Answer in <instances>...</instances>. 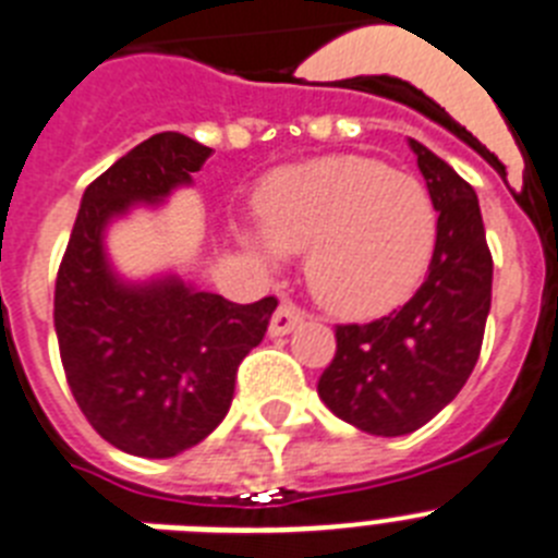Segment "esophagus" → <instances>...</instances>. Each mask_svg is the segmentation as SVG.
I'll return each instance as SVG.
<instances>
[{"label":"esophagus","mask_w":558,"mask_h":558,"mask_svg":"<svg viewBox=\"0 0 558 558\" xmlns=\"http://www.w3.org/2000/svg\"><path fill=\"white\" fill-rule=\"evenodd\" d=\"M302 322H304V310L295 307L293 302H282L279 307H276L274 318H270V335H274V338H282V335L293 332Z\"/></svg>","instance_id":"1"}]
</instances>
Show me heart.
Here are the masks:
<instances>
[{
	"mask_svg": "<svg viewBox=\"0 0 558 558\" xmlns=\"http://www.w3.org/2000/svg\"><path fill=\"white\" fill-rule=\"evenodd\" d=\"M270 254L307 251L304 274L324 307L340 315H379L422 282L438 218L416 179L363 156H329L276 170L259 192Z\"/></svg>",
	"mask_w": 558,
	"mask_h": 558,
	"instance_id": "1",
	"label": "heart"
}]
</instances>
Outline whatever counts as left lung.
Masks as SVG:
<instances>
[{
  "label": "left lung",
  "mask_w": 558,
  "mask_h": 558,
  "mask_svg": "<svg viewBox=\"0 0 558 558\" xmlns=\"http://www.w3.org/2000/svg\"><path fill=\"white\" fill-rule=\"evenodd\" d=\"M411 147L438 211L425 282L391 315L338 324V349L318 379L324 405L372 436H405L450 405L475 368L492 307V251L475 190L425 145Z\"/></svg>",
  "instance_id": "1"
}]
</instances>
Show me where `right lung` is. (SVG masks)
<instances>
[{
	"instance_id": "1",
	"label": "right lung",
	"mask_w": 558,
	"mask_h": 558,
	"mask_svg": "<svg viewBox=\"0 0 558 558\" xmlns=\"http://www.w3.org/2000/svg\"><path fill=\"white\" fill-rule=\"evenodd\" d=\"M211 147L156 133L86 186L56 279V332L77 408L108 445L172 458L229 413L236 368L265 338L274 295L234 304L175 276L125 284L102 251L108 220L190 184Z\"/></svg>"
}]
</instances>
